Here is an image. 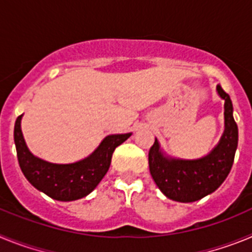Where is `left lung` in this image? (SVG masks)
Returning <instances> with one entry per match:
<instances>
[{
	"instance_id": "1",
	"label": "left lung",
	"mask_w": 252,
	"mask_h": 252,
	"mask_svg": "<svg viewBox=\"0 0 252 252\" xmlns=\"http://www.w3.org/2000/svg\"><path fill=\"white\" fill-rule=\"evenodd\" d=\"M217 92L224 99V131L217 146L208 155L195 160L165 157L157 139L150 148V174L169 199L183 203L199 201L215 192L232 168L239 141V128L233 120L230 95L221 86H217Z\"/></svg>"
}]
</instances>
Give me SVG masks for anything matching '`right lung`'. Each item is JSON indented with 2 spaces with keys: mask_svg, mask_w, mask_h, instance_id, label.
Instances as JSON below:
<instances>
[{
  "mask_svg": "<svg viewBox=\"0 0 252 252\" xmlns=\"http://www.w3.org/2000/svg\"><path fill=\"white\" fill-rule=\"evenodd\" d=\"M22 115L15 122L13 139L20 168L37 190L62 202L77 201L90 194L110 168L115 149L131 133L108 135L86 159L72 164H53L30 153L21 131Z\"/></svg>",
  "mask_w": 252,
  "mask_h": 252,
  "instance_id": "1",
  "label": "right lung"
}]
</instances>
